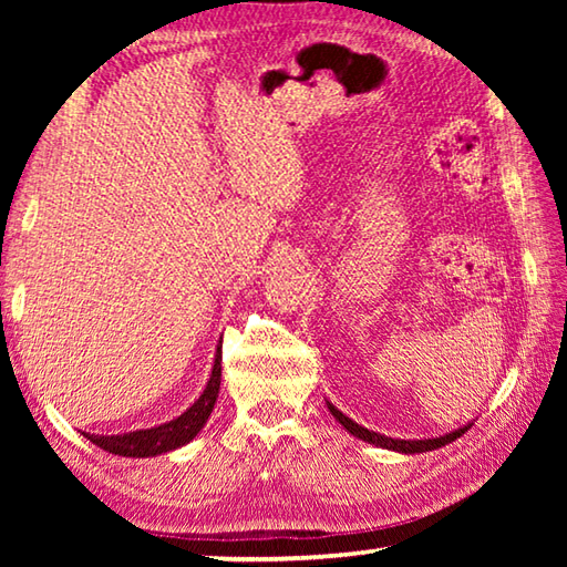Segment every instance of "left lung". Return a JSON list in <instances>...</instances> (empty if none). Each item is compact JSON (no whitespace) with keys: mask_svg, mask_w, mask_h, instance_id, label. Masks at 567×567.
I'll use <instances>...</instances> for the list:
<instances>
[{"mask_svg":"<svg viewBox=\"0 0 567 567\" xmlns=\"http://www.w3.org/2000/svg\"><path fill=\"white\" fill-rule=\"evenodd\" d=\"M328 408H330V412L334 415V420H338L344 430H350L354 437L364 440V443L380 445V447H385V450H398V453H427V450H437V447H443L447 443H453V440H457L470 427V425L467 427H460V430H455V433L440 435L435 440H395V437H385V435H380V433H372V430L358 425V422H352L348 415H342V412L334 408V405H330V402H328Z\"/></svg>","mask_w":567,"mask_h":567,"instance_id":"obj_1","label":"left lung"}]
</instances>
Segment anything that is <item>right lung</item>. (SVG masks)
<instances>
[{"mask_svg": "<svg viewBox=\"0 0 567 567\" xmlns=\"http://www.w3.org/2000/svg\"><path fill=\"white\" fill-rule=\"evenodd\" d=\"M223 352L217 350L215 358V368H213V378H209L207 388L199 400L192 405L187 412H182L177 420H169L159 427H150V430H137V433H127V435H87L90 443H94L102 450H107L112 455H122V457H150V455H162L169 453L179 445L189 443L199 430L205 427V422L213 412L217 395H219V380H223Z\"/></svg>", "mask_w": 567, "mask_h": 567, "instance_id": "obj_1", "label": "right lung"}]
</instances>
